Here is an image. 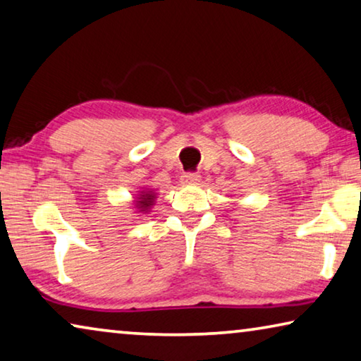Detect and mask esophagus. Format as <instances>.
<instances>
[{
  "label": "esophagus",
  "mask_w": 361,
  "mask_h": 361,
  "mask_svg": "<svg viewBox=\"0 0 361 361\" xmlns=\"http://www.w3.org/2000/svg\"><path fill=\"white\" fill-rule=\"evenodd\" d=\"M199 180H201V176H199V173H195V171H185L181 175V183H185V185H196Z\"/></svg>",
  "instance_id": "34e87169"
}]
</instances>
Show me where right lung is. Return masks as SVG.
Segmentation results:
<instances>
[{
    "instance_id": "add662e5",
    "label": "right lung",
    "mask_w": 361,
    "mask_h": 361,
    "mask_svg": "<svg viewBox=\"0 0 361 361\" xmlns=\"http://www.w3.org/2000/svg\"><path fill=\"white\" fill-rule=\"evenodd\" d=\"M154 195H152V191H144L142 195H141V201H136V206H137V209H141V211H147V209H150V206H152V202H154Z\"/></svg>"
}]
</instances>
